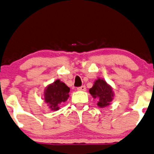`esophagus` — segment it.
Listing matches in <instances>:
<instances>
[{
  "label": "esophagus",
  "mask_w": 154,
  "mask_h": 154,
  "mask_svg": "<svg viewBox=\"0 0 154 154\" xmlns=\"http://www.w3.org/2000/svg\"><path fill=\"white\" fill-rule=\"evenodd\" d=\"M77 90L79 91H86V86H82L81 87H79V88H77Z\"/></svg>",
  "instance_id": "1"
}]
</instances>
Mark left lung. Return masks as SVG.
<instances>
[{"label": "left lung", "instance_id": "left-lung-1", "mask_svg": "<svg viewBox=\"0 0 154 154\" xmlns=\"http://www.w3.org/2000/svg\"><path fill=\"white\" fill-rule=\"evenodd\" d=\"M89 93L93 98L98 100L97 105L99 108L109 106L114 98V93L111 86L101 79L96 80L92 88L89 89Z\"/></svg>", "mask_w": 154, "mask_h": 154}]
</instances>
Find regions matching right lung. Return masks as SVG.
Instances as JSON below:
<instances>
[{
	"instance_id": "right-lung-1",
	"label": "right lung",
	"mask_w": 154,
	"mask_h": 154,
	"mask_svg": "<svg viewBox=\"0 0 154 154\" xmlns=\"http://www.w3.org/2000/svg\"><path fill=\"white\" fill-rule=\"evenodd\" d=\"M70 88L59 79L49 84L44 91V101L51 111L59 110L60 104L66 102L69 97Z\"/></svg>"
}]
</instances>
